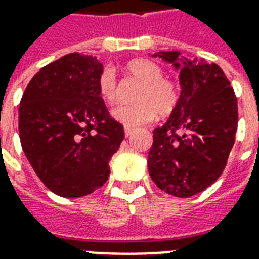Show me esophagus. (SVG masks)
<instances>
[{
  "mask_svg": "<svg viewBox=\"0 0 259 259\" xmlns=\"http://www.w3.org/2000/svg\"><path fill=\"white\" fill-rule=\"evenodd\" d=\"M133 132H135V129H132V127H124V136L126 137H130L133 135Z\"/></svg>",
  "mask_w": 259,
  "mask_h": 259,
  "instance_id": "esophagus-1",
  "label": "esophagus"
}]
</instances>
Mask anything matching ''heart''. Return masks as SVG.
Listing matches in <instances>:
<instances>
[{
  "label": "heart",
  "mask_w": 259,
  "mask_h": 259,
  "mask_svg": "<svg viewBox=\"0 0 259 259\" xmlns=\"http://www.w3.org/2000/svg\"><path fill=\"white\" fill-rule=\"evenodd\" d=\"M126 72L141 83L136 93V104L119 105L111 116L124 127H137L151 122L155 116H169L179 104V90L174 81L163 79V70L148 59H133L126 65ZM98 94L107 104L118 98L116 79L112 69H104L98 77Z\"/></svg>",
  "instance_id": "1"
}]
</instances>
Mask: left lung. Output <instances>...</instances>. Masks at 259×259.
Here are the masks:
<instances>
[{
    "mask_svg": "<svg viewBox=\"0 0 259 259\" xmlns=\"http://www.w3.org/2000/svg\"><path fill=\"white\" fill-rule=\"evenodd\" d=\"M151 57L179 70L182 91L176 109L152 132L148 174L161 190L187 198L222 175L236 139L237 98L217 64L186 58L180 51Z\"/></svg>",
    "mask_w": 259,
    "mask_h": 259,
    "instance_id": "left-lung-1",
    "label": "left lung"
}]
</instances>
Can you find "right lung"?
<instances>
[{
  "label": "right lung",
  "mask_w": 259,
  "mask_h": 259,
  "mask_svg": "<svg viewBox=\"0 0 259 259\" xmlns=\"http://www.w3.org/2000/svg\"><path fill=\"white\" fill-rule=\"evenodd\" d=\"M104 66L73 53L37 72L19 105V137L31 168L50 190L77 198L100 189L123 140L98 94Z\"/></svg>",
  "instance_id": "add662e5"
}]
</instances>
